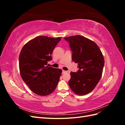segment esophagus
<instances>
[{"label":"esophagus","mask_w":125,"mask_h":125,"mask_svg":"<svg viewBox=\"0 0 125 125\" xmlns=\"http://www.w3.org/2000/svg\"><path fill=\"white\" fill-rule=\"evenodd\" d=\"M67 73V71H65V70H62V73Z\"/></svg>","instance_id":"34e87169"}]
</instances>
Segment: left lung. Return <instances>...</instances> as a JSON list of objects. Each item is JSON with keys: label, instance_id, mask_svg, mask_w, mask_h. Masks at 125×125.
I'll return each mask as SVG.
<instances>
[{"label": "left lung", "instance_id": "1", "mask_svg": "<svg viewBox=\"0 0 125 125\" xmlns=\"http://www.w3.org/2000/svg\"><path fill=\"white\" fill-rule=\"evenodd\" d=\"M69 44L72 60L78 63L79 70L70 72V89L79 95H84L95 88L102 77L104 59L95 43L81 35L64 38Z\"/></svg>", "mask_w": 125, "mask_h": 125}]
</instances>
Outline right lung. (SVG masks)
Returning a JSON list of instances; mask_svg holds the SVG:
<instances>
[{"instance_id": "obj_1", "label": "right lung", "mask_w": 125, "mask_h": 125, "mask_svg": "<svg viewBox=\"0 0 125 125\" xmlns=\"http://www.w3.org/2000/svg\"><path fill=\"white\" fill-rule=\"evenodd\" d=\"M62 37L40 36L29 41L21 51L19 70L24 82L34 93L46 96L54 91L62 70L46 66Z\"/></svg>"}]
</instances>
